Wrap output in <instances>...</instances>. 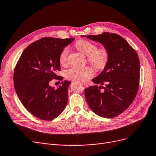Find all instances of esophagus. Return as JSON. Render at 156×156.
<instances>
[{
	"label": "esophagus",
	"mask_w": 156,
	"mask_h": 156,
	"mask_svg": "<svg viewBox=\"0 0 156 156\" xmlns=\"http://www.w3.org/2000/svg\"><path fill=\"white\" fill-rule=\"evenodd\" d=\"M83 85L85 87H87V84L85 83H83Z\"/></svg>",
	"instance_id": "1"
}]
</instances>
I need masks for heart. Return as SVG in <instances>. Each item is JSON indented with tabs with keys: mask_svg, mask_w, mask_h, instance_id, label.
<instances>
[{
	"mask_svg": "<svg viewBox=\"0 0 156 156\" xmlns=\"http://www.w3.org/2000/svg\"><path fill=\"white\" fill-rule=\"evenodd\" d=\"M76 48L88 57L89 62L98 69H102L106 66L108 59V53L105 48L97 49V46L89 41L81 39L75 43ZM69 49L66 47L59 56L60 64L65 66L67 62ZM65 77L73 81H85L94 75V71L90 67H72L64 72Z\"/></svg>",
	"mask_w": 156,
	"mask_h": 156,
	"instance_id": "obj_1",
	"label": "heart"
}]
</instances>
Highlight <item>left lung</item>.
I'll list each match as a JSON object with an SVG mask.
<instances>
[{
	"mask_svg": "<svg viewBox=\"0 0 156 156\" xmlns=\"http://www.w3.org/2000/svg\"><path fill=\"white\" fill-rule=\"evenodd\" d=\"M104 46L108 59L104 69L92 80L97 85L85 89L91 110L98 115L111 119L124 112L136 97L140 82V60L126 40L114 33L82 36ZM106 84L105 87L102 85ZM101 87L104 90L101 91Z\"/></svg>",
	"mask_w": 156,
	"mask_h": 156,
	"instance_id": "8db88e82",
	"label": "left lung"
}]
</instances>
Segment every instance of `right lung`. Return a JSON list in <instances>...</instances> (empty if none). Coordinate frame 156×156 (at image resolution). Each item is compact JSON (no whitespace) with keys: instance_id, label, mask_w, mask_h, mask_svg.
Wrapping results in <instances>:
<instances>
[{"instance_id":"right-lung-1","label":"right lung","mask_w":156,"mask_h":156,"mask_svg":"<svg viewBox=\"0 0 156 156\" xmlns=\"http://www.w3.org/2000/svg\"><path fill=\"white\" fill-rule=\"evenodd\" d=\"M74 38L44 37L29 45L20 57L14 72L17 96L26 110L44 120L57 118L68 101L69 81L64 80L57 89L49 85L52 79L62 80L59 56Z\"/></svg>"}]
</instances>
